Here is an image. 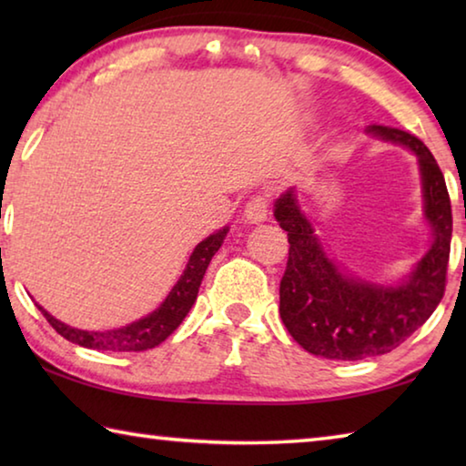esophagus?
<instances>
[{
    "mask_svg": "<svg viewBox=\"0 0 466 466\" xmlns=\"http://www.w3.org/2000/svg\"><path fill=\"white\" fill-rule=\"evenodd\" d=\"M267 214H269V199H267V195H252L247 205H244V218L250 224L263 222V219H267Z\"/></svg>",
    "mask_w": 466,
    "mask_h": 466,
    "instance_id": "obj_1",
    "label": "esophagus"
}]
</instances>
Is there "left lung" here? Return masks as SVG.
Wrapping results in <instances>:
<instances>
[{
    "label": "left lung",
    "instance_id": "1",
    "mask_svg": "<svg viewBox=\"0 0 466 466\" xmlns=\"http://www.w3.org/2000/svg\"><path fill=\"white\" fill-rule=\"evenodd\" d=\"M368 131L411 147L420 157L425 218L431 224L433 244L403 286L378 288L337 271L310 222L299 214L291 191L275 201V219L289 242L279 283L281 320L306 351L327 360L356 361L397 350L431 317L446 289L452 208L436 157L407 131L380 125Z\"/></svg>",
    "mask_w": 466,
    "mask_h": 466
}]
</instances>
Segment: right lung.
I'll return each mask as SVG.
<instances>
[{"instance_id":"right-lung-1","label":"right lung","mask_w":466,"mask_h":466,"mask_svg":"<svg viewBox=\"0 0 466 466\" xmlns=\"http://www.w3.org/2000/svg\"><path fill=\"white\" fill-rule=\"evenodd\" d=\"M226 234H228V228L211 234L209 238H205L203 242L197 244L191 258H188L185 273L180 275L178 283L172 288V291L168 294V298L164 299L160 309L154 310L146 319L131 322L127 327L105 330V333H90V330H80V329L63 325V322H59L57 319H53L49 312L43 310L41 306H38V310L43 312L46 322H49V325L57 330L63 339H67V341H72L76 345L88 347V350H98V351L152 350V347L160 345L164 339H167L172 330L183 322L187 312L191 310V306L197 299V291H199V286L203 281L205 269H208L211 257H214L219 250V247H222Z\"/></svg>"}]
</instances>
